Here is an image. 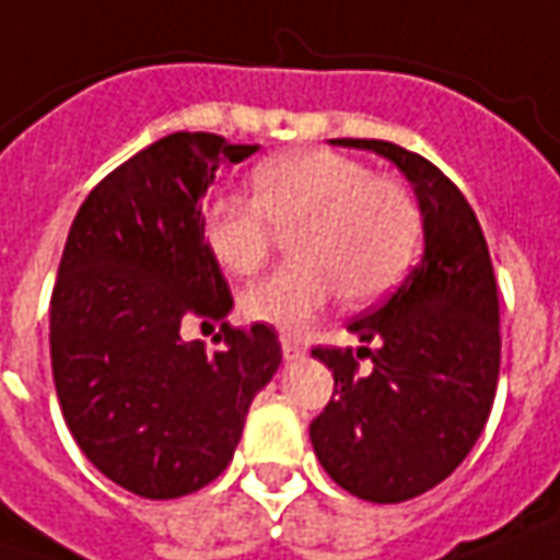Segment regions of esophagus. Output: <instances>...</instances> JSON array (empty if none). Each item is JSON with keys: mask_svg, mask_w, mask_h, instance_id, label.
<instances>
[{"mask_svg": "<svg viewBox=\"0 0 560 560\" xmlns=\"http://www.w3.org/2000/svg\"><path fill=\"white\" fill-rule=\"evenodd\" d=\"M281 354H284V361H300L306 354V348L300 346L296 339H291V336H281Z\"/></svg>", "mask_w": 560, "mask_h": 560, "instance_id": "obj_1", "label": "esophagus"}]
</instances>
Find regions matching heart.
Returning a JSON list of instances; mask_svg holds the SVG:
<instances>
[{
  "mask_svg": "<svg viewBox=\"0 0 560 560\" xmlns=\"http://www.w3.org/2000/svg\"><path fill=\"white\" fill-rule=\"evenodd\" d=\"M252 198L221 197L202 218V245L233 276L267 267L276 233L291 240L293 267L242 293L257 324L300 334L342 293L373 303L397 284L421 236L412 194L334 151H291L252 172Z\"/></svg>",
  "mask_w": 560,
  "mask_h": 560,
  "instance_id": "obj_1",
  "label": "heart"
}]
</instances>
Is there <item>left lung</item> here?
Instances as JSON below:
<instances>
[{"label":"left lung","instance_id":"1","mask_svg":"<svg viewBox=\"0 0 560 560\" xmlns=\"http://www.w3.org/2000/svg\"><path fill=\"white\" fill-rule=\"evenodd\" d=\"M334 144L373 151L406 175L424 252L382 306L348 324L358 351H312L334 370L336 397L308 436L348 494L402 503L452 476L488 421L500 373L498 281L470 202L430 160L378 139ZM361 357L371 358L366 374Z\"/></svg>","mask_w":560,"mask_h":560}]
</instances>
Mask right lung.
Returning a JSON list of instances; mask_svg holds the SVG:
<instances>
[{
	"label": "right lung",
	"instance_id": "right-lung-1",
	"mask_svg": "<svg viewBox=\"0 0 560 560\" xmlns=\"http://www.w3.org/2000/svg\"><path fill=\"white\" fill-rule=\"evenodd\" d=\"M260 144L172 132L78 209L50 296V366L66 424L96 470L132 494H194L226 470L248 406L281 363L267 324L233 330V296L202 245V199L221 163ZM222 324L209 355L180 336Z\"/></svg>",
	"mask_w": 560,
	"mask_h": 560
}]
</instances>
